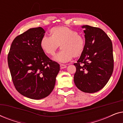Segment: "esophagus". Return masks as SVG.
<instances>
[{
	"label": "esophagus",
	"mask_w": 123,
	"mask_h": 123,
	"mask_svg": "<svg viewBox=\"0 0 123 123\" xmlns=\"http://www.w3.org/2000/svg\"><path fill=\"white\" fill-rule=\"evenodd\" d=\"M60 68H61V69H64V68H67V65H65V64H61L60 65Z\"/></svg>",
	"instance_id": "obj_1"
}]
</instances>
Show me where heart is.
Segmentation results:
<instances>
[{
    "mask_svg": "<svg viewBox=\"0 0 123 123\" xmlns=\"http://www.w3.org/2000/svg\"><path fill=\"white\" fill-rule=\"evenodd\" d=\"M50 34V37L42 38L40 44L42 49L50 56H54L60 46L62 50L54 57L55 60L65 63L83 54L86 46L85 38L76 31L67 26H58L52 28Z\"/></svg>",
    "mask_w": 123,
    "mask_h": 123,
    "instance_id": "heart-1",
    "label": "heart"
}]
</instances>
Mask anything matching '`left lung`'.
<instances>
[{
	"instance_id": "1",
	"label": "left lung",
	"mask_w": 123,
	"mask_h": 123,
	"mask_svg": "<svg viewBox=\"0 0 123 123\" xmlns=\"http://www.w3.org/2000/svg\"><path fill=\"white\" fill-rule=\"evenodd\" d=\"M85 51L74 65L76 72L74 82L79 90L94 93L108 82L114 70V56L111 39L100 28L85 25Z\"/></svg>"
}]
</instances>
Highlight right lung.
Returning <instances> with one entry per match:
<instances>
[{
	"mask_svg": "<svg viewBox=\"0 0 123 123\" xmlns=\"http://www.w3.org/2000/svg\"><path fill=\"white\" fill-rule=\"evenodd\" d=\"M45 31L42 27L30 28L14 38L8 55V63L17 91L31 99L50 95L60 70L57 62L46 56L41 47Z\"/></svg>",
	"mask_w": 123,
	"mask_h": 123,
	"instance_id": "add662e5",
	"label": "right lung"
}]
</instances>
